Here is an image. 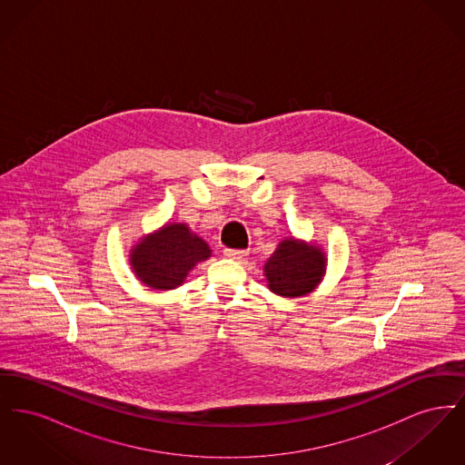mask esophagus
<instances>
[{
    "instance_id": "obj_1",
    "label": "esophagus",
    "mask_w": 465,
    "mask_h": 465,
    "mask_svg": "<svg viewBox=\"0 0 465 465\" xmlns=\"http://www.w3.org/2000/svg\"><path fill=\"white\" fill-rule=\"evenodd\" d=\"M224 256L233 262H243L247 258V251H237V249H224Z\"/></svg>"
}]
</instances>
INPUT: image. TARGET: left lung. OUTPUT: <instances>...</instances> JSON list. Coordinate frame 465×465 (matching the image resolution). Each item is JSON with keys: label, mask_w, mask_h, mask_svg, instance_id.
Wrapping results in <instances>:
<instances>
[{"label": "left lung", "mask_w": 465, "mask_h": 465, "mask_svg": "<svg viewBox=\"0 0 465 465\" xmlns=\"http://www.w3.org/2000/svg\"><path fill=\"white\" fill-rule=\"evenodd\" d=\"M326 266L322 245L286 237L263 266L266 288L282 298L305 296L322 282Z\"/></svg>", "instance_id": "8db88e82"}]
</instances>
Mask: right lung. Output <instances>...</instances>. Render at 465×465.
Wrapping results in <instances>:
<instances>
[{"label": "right lung", "mask_w": 465, "mask_h": 465, "mask_svg": "<svg viewBox=\"0 0 465 465\" xmlns=\"http://www.w3.org/2000/svg\"><path fill=\"white\" fill-rule=\"evenodd\" d=\"M213 249L186 223H165L131 247L129 265L135 279L153 291L184 284L195 266L209 260Z\"/></svg>", "instance_id": "add662e5"}]
</instances>
